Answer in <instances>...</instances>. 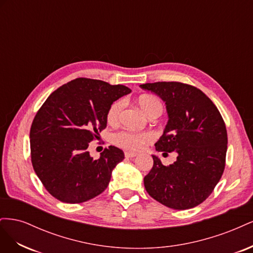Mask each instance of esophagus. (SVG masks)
<instances>
[{
	"mask_svg": "<svg viewBox=\"0 0 253 253\" xmlns=\"http://www.w3.org/2000/svg\"><path fill=\"white\" fill-rule=\"evenodd\" d=\"M125 156H126V158H133V157H136L137 154H136V153H133V152H126Z\"/></svg>",
	"mask_w": 253,
	"mask_h": 253,
	"instance_id": "1",
	"label": "esophagus"
}]
</instances>
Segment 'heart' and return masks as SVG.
Instances as JSON below:
<instances>
[{
    "label": "heart",
    "mask_w": 253,
    "mask_h": 253,
    "mask_svg": "<svg viewBox=\"0 0 253 253\" xmlns=\"http://www.w3.org/2000/svg\"><path fill=\"white\" fill-rule=\"evenodd\" d=\"M138 104L143 113L149 117L155 112H163V102L155 96L143 95L138 99ZM125 108L124 100H117L111 104L106 115V120L110 125L119 122L122 111ZM154 140V135L150 132L134 133L131 131H120L113 136V142L122 149L128 151H139L145 144Z\"/></svg>",
    "instance_id": "b5f03b06"
}]
</instances>
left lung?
<instances>
[{
  "instance_id": "1",
  "label": "left lung",
  "mask_w": 253,
  "mask_h": 253,
  "mask_svg": "<svg viewBox=\"0 0 253 253\" xmlns=\"http://www.w3.org/2000/svg\"><path fill=\"white\" fill-rule=\"evenodd\" d=\"M166 102L169 121L155 143L158 152H177V160L154 164L144 176L151 197L169 208L191 209L213 192L226 166L227 129L225 121L209 97L193 85L181 82H154L139 85Z\"/></svg>"
}]
</instances>
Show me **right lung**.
Instances as JSON below:
<instances>
[{"label": "right lung", "mask_w": 253, "mask_h": 253, "mask_svg": "<svg viewBox=\"0 0 253 253\" xmlns=\"http://www.w3.org/2000/svg\"><path fill=\"white\" fill-rule=\"evenodd\" d=\"M128 93L131 89L120 84L77 78L45 100L30 127V157L50 195L63 203L80 204L108 188L124 152L110 145L93 159L87 148L106 127L111 104Z\"/></svg>", "instance_id": "obj_1"}]
</instances>
